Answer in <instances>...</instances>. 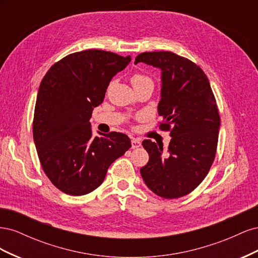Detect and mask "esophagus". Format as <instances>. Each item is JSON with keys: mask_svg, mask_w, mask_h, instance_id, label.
I'll return each instance as SVG.
<instances>
[{"mask_svg": "<svg viewBox=\"0 0 258 258\" xmlns=\"http://www.w3.org/2000/svg\"><path fill=\"white\" fill-rule=\"evenodd\" d=\"M141 141H140L139 139H132L131 140V148L132 150H136V148H139L140 146H141Z\"/></svg>", "mask_w": 258, "mask_h": 258, "instance_id": "34e87169", "label": "esophagus"}]
</instances>
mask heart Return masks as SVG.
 <instances>
[{"instance_id": "obj_1", "label": "heart", "mask_w": 258, "mask_h": 258, "mask_svg": "<svg viewBox=\"0 0 258 258\" xmlns=\"http://www.w3.org/2000/svg\"><path fill=\"white\" fill-rule=\"evenodd\" d=\"M150 79H148L147 76L143 75V74H140V73H136L134 76L131 77V83L132 85L135 84H138V83H141V82H144V81H148Z\"/></svg>"}]
</instances>
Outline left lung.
Wrapping results in <instances>:
<instances>
[{"mask_svg": "<svg viewBox=\"0 0 258 258\" xmlns=\"http://www.w3.org/2000/svg\"><path fill=\"white\" fill-rule=\"evenodd\" d=\"M139 62L161 70L159 128L172 138L165 154L161 145L144 140L150 160L140 172L157 196H186L204 181L215 158L221 118L213 91L201 68L174 52H143Z\"/></svg>", "mask_w": 258, "mask_h": 258, "instance_id": "8db88e82", "label": "left lung"}]
</instances>
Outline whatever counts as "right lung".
Here are the masks:
<instances>
[{
  "mask_svg": "<svg viewBox=\"0 0 258 258\" xmlns=\"http://www.w3.org/2000/svg\"><path fill=\"white\" fill-rule=\"evenodd\" d=\"M130 56L99 49L74 52L56 62L38 88L33 139L45 174L71 196L95 190L113 161L131 147L128 136L110 132L92 137L89 119L103 102L113 77Z\"/></svg>",
  "mask_w": 258,
  "mask_h": 258,
  "instance_id": "1",
  "label": "right lung"
}]
</instances>
